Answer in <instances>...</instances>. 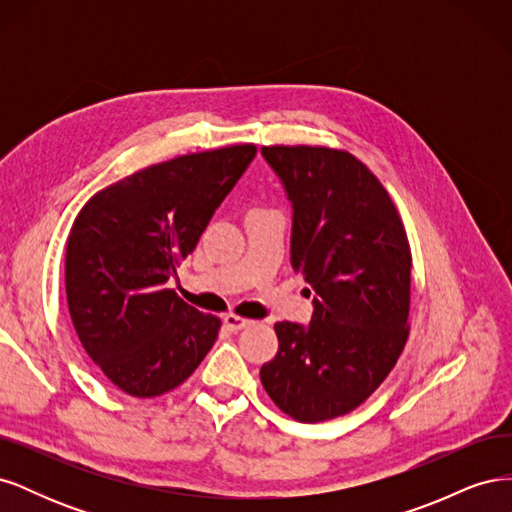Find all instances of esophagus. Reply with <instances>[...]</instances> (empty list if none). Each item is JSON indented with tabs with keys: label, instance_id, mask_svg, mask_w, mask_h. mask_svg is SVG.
I'll list each match as a JSON object with an SVG mask.
<instances>
[{
	"label": "esophagus",
	"instance_id": "1",
	"mask_svg": "<svg viewBox=\"0 0 512 512\" xmlns=\"http://www.w3.org/2000/svg\"><path fill=\"white\" fill-rule=\"evenodd\" d=\"M224 324H226V327H228L230 331H241V329L250 327V324H254V322L247 320V318H241V316H237V314H226V316H224Z\"/></svg>",
	"mask_w": 512,
	"mask_h": 512
}]
</instances>
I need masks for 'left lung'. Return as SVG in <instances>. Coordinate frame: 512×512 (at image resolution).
<instances>
[{
  "instance_id": "8db88e82",
  "label": "left lung",
  "mask_w": 512,
  "mask_h": 512,
  "mask_svg": "<svg viewBox=\"0 0 512 512\" xmlns=\"http://www.w3.org/2000/svg\"><path fill=\"white\" fill-rule=\"evenodd\" d=\"M262 156L292 200V267L318 299L307 329L275 324L280 350L260 382L294 421H331L359 408L406 348L408 235L389 192L350 151L269 145Z\"/></svg>"
}]
</instances>
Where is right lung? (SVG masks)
Masks as SVG:
<instances>
[{
    "instance_id": "right-lung-1",
    "label": "right lung",
    "mask_w": 512,
    "mask_h": 512,
    "mask_svg": "<svg viewBox=\"0 0 512 512\" xmlns=\"http://www.w3.org/2000/svg\"><path fill=\"white\" fill-rule=\"evenodd\" d=\"M256 145L188 153L91 196L68 235L66 299L85 352L119 391L158 397L188 380L222 320L166 282L207 228Z\"/></svg>"
}]
</instances>
